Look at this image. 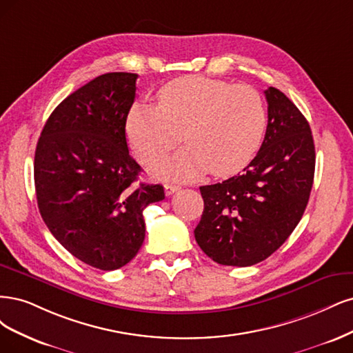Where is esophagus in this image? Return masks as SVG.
Masks as SVG:
<instances>
[{"label": "esophagus", "instance_id": "34e87169", "mask_svg": "<svg viewBox=\"0 0 353 353\" xmlns=\"http://www.w3.org/2000/svg\"><path fill=\"white\" fill-rule=\"evenodd\" d=\"M165 195L167 196H170V195H173L174 192H177L179 189H180V186H176V185H165Z\"/></svg>", "mask_w": 353, "mask_h": 353}]
</instances>
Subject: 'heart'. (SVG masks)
<instances>
[{"label": "heart", "instance_id": "heart-1", "mask_svg": "<svg viewBox=\"0 0 353 353\" xmlns=\"http://www.w3.org/2000/svg\"><path fill=\"white\" fill-rule=\"evenodd\" d=\"M267 129L265 102L249 85L205 76H186L164 85L158 105L141 102L128 117V138L145 164L188 143L158 161L152 172L163 179L189 181L205 172L217 177L243 170L258 152Z\"/></svg>", "mask_w": 353, "mask_h": 353}]
</instances>
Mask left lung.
<instances>
[{
	"mask_svg": "<svg viewBox=\"0 0 353 353\" xmlns=\"http://www.w3.org/2000/svg\"><path fill=\"white\" fill-rule=\"evenodd\" d=\"M268 102L265 138L242 174L201 186L199 248L221 265L261 263L286 242L301 221L314 181L315 146L310 123L276 88Z\"/></svg>",
	"mask_w": 353,
	"mask_h": 353,
	"instance_id": "1",
	"label": "left lung"
}]
</instances>
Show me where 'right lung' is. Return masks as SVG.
Instances as JSON below:
<instances>
[{"label": "right lung", "mask_w": 353, "mask_h": 353, "mask_svg": "<svg viewBox=\"0 0 353 353\" xmlns=\"http://www.w3.org/2000/svg\"><path fill=\"white\" fill-rule=\"evenodd\" d=\"M134 73H105L61 101L35 151L38 208L52 236L82 263L126 265L145 239L143 210L164 199L161 185L138 183L126 120Z\"/></svg>", "instance_id": "add662e5"}]
</instances>
